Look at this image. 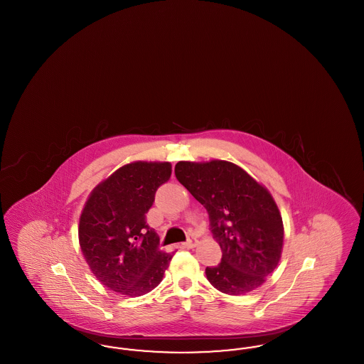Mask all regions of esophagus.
Listing matches in <instances>:
<instances>
[{
  "mask_svg": "<svg viewBox=\"0 0 364 364\" xmlns=\"http://www.w3.org/2000/svg\"><path fill=\"white\" fill-rule=\"evenodd\" d=\"M195 245H196V237L195 236H190L188 240L184 242V247H187V248H193Z\"/></svg>",
  "mask_w": 364,
  "mask_h": 364,
  "instance_id": "obj_1",
  "label": "esophagus"
}]
</instances>
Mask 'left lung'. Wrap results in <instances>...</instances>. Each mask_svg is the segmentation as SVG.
Returning <instances> with one entry per match:
<instances>
[{"label": "left lung", "instance_id": "obj_1", "mask_svg": "<svg viewBox=\"0 0 364 364\" xmlns=\"http://www.w3.org/2000/svg\"><path fill=\"white\" fill-rule=\"evenodd\" d=\"M176 178L208 210L221 263L206 267L210 284L226 294L255 291L274 272L284 245V225L266 187L240 166L223 159L180 161Z\"/></svg>", "mask_w": 364, "mask_h": 364}]
</instances>
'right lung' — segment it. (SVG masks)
<instances>
[{
    "label": "right lung",
    "mask_w": 364,
    "mask_h": 364,
    "mask_svg": "<svg viewBox=\"0 0 364 364\" xmlns=\"http://www.w3.org/2000/svg\"><path fill=\"white\" fill-rule=\"evenodd\" d=\"M171 174V162L136 161L91 191L79 220V244L90 270L107 289L134 297L162 281L173 254L158 248L146 213Z\"/></svg>",
    "instance_id": "1"
}]
</instances>
